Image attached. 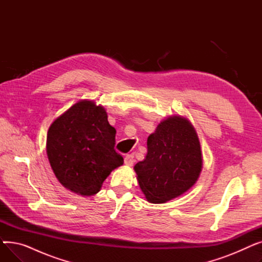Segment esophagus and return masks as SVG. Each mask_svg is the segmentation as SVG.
<instances>
[{
    "instance_id": "1",
    "label": "esophagus",
    "mask_w": 262,
    "mask_h": 262,
    "mask_svg": "<svg viewBox=\"0 0 262 262\" xmlns=\"http://www.w3.org/2000/svg\"><path fill=\"white\" fill-rule=\"evenodd\" d=\"M124 162H125L126 166H128V167H132L133 164H134V162H135V159H134V155H132V154H129V155H126V156H125V158H124Z\"/></svg>"
}]
</instances>
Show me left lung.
Segmentation results:
<instances>
[{
    "label": "left lung",
    "mask_w": 262,
    "mask_h": 262,
    "mask_svg": "<svg viewBox=\"0 0 262 262\" xmlns=\"http://www.w3.org/2000/svg\"><path fill=\"white\" fill-rule=\"evenodd\" d=\"M202 166L201 144L193 125L184 117L172 116L148 136L147 154L134 169L145 199L162 204L193 186Z\"/></svg>",
    "instance_id": "obj_1"
}]
</instances>
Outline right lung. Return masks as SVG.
I'll return each mask as SVG.
<instances>
[{
	"label": "right lung",
	"instance_id": "1",
	"mask_svg": "<svg viewBox=\"0 0 262 262\" xmlns=\"http://www.w3.org/2000/svg\"><path fill=\"white\" fill-rule=\"evenodd\" d=\"M115 144L116 129L108 123L105 108L81 100L51 124L47 154L55 176L64 188L91 196L124 162Z\"/></svg>",
	"mask_w": 262,
	"mask_h": 262
}]
</instances>
